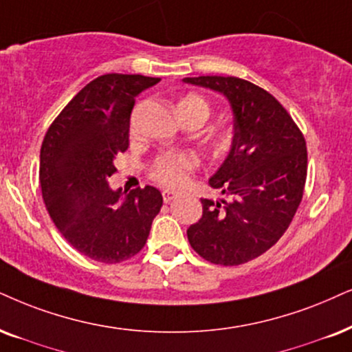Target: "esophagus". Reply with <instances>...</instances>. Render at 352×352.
Here are the masks:
<instances>
[{
    "label": "esophagus",
    "mask_w": 352,
    "mask_h": 352,
    "mask_svg": "<svg viewBox=\"0 0 352 352\" xmlns=\"http://www.w3.org/2000/svg\"><path fill=\"white\" fill-rule=\"evenodd\" d=\"M177 197V193H173L170 190H164L162 191V198H164V203H170L173 198Z\"/></svg>",
    "instance_id": "obj_1"
}]
</instances>
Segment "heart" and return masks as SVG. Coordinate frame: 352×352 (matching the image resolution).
Instances as JSON below:
<instances>
[{
	"instance_id": "b5f03b06",
	"label": "heart",
	"mask_w": 352,
	"mask_h": 352,
	"mask_svg": "<svg viewBox=\"0 0 352 352\" xmlns=\"http://www.w3.org/2000/svg\"><path fill=\"white\" fill-rule=\"evenodd\" d=\"M177 113L193 115L201 120V123L206 122L209 117V105L206 100L198 96H186L185 99L179 102L177 107ZM222 143L229 141V133H222L221 135ZM198 166L197 155L182 153V154H167L157 159L153 167V177L159 184L172 186V188H180L188 184L190 173L195 170Z\"/></svg>"
}]
</instances>
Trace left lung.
Returning <instances> with one entry per match:
<instances>
[{"label": "left lung", "instance_id": "1", "mask_svg": "<svg viewBox=\"0 0 352 352\" xmlns=\"http://www.w3.org/2000/svg\"><path fill=\"white\" fill-rule=\"evenodd\" d=\"M219 92L234 113L230 151L209 186L228 199H201L203 216L186 235L214 265L235 266L260 256L281 239L302 201L305 140L286 109L265 89L234 76L185 78Z\"/></svg>", "mask_w": 352, "mask_h": 352}]
</instances>
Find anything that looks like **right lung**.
I'll return each mask as SVG.
<instances>
[{
    "instance_id": "add662e5",
    "label": "right lung",
    "mask_w": 352,
    "mask_h": 352,
    "mask_svg": "<svg viewBox=\"0 0 352 352\" xmlns=\"http://www.w3.org/2000/svg\"><path fill=\"white\" fill-rule=\"evenodd\" d=\"M161 79L104 74L82 87L50 124L40 149V188L60 234L100 263L135 256L162 206L154 186L112 190L115 157L128 149L135 99Z\"/></svg>"
}]
</instances>
